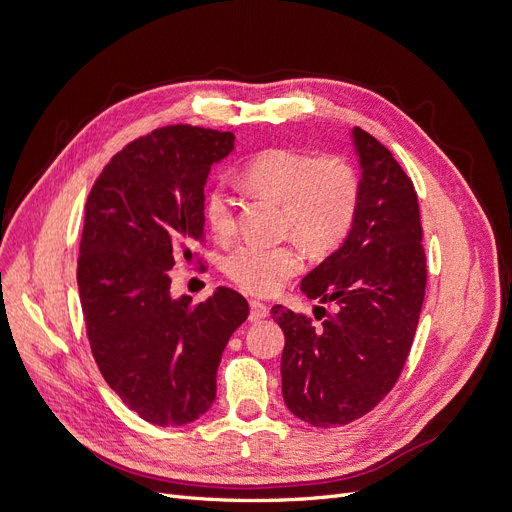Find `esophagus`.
Returning a JSON list of instances; mask_svg holds the SVG:
<instances>
[{
  "instance_id": "obj_1",
  "label": "esophagus",
  "mask_w": 512,
  "mask_h": 512,
  "mask_svg": "<svg viewBox=\"0 0 512 512\" xmlns=\"http://www.w3.org/2000/svg\"><path fill=\"white\" fill-rule=\"evenodd\" d=\"M269 316V307L260 301H250V320L260 322Z\"/></svg>"
}]
</instances>
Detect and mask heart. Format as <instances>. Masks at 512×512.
Instances as JSON below:
<instances>
[{
  "label": "heart",
  "mask_w": 512,
  "mask_h": 512,
  "mask_svg": "<svg viewBox=\"0 0 512 512\" xmlns=\"http://www.w3.org/2000/svg\"><path fill=\"white\" fill-rule=\"evenodd\" d=\"M243 183L254 194L282 203V226L309 252H327L342 243L359 209V179L339 156H314L301 149L260 151L243 168ZM205 220L215 239L228 241L237 230L235 198L224 185L205 196ZM303 265L294 243H243L224 260V271L239 288L258 297L280 290Z\"/></svg>",
  "instance_id": "heart-1"
}]
</instances>
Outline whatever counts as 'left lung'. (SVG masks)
<instances>
[{
  "label": "left lung",
  "instance_id": "left-lung-1",
  "mask_svg": "<svg viewBox=\"0 0 512 512\" xmlns=\"http://www.w3.org/2000/svg\"><path fill=\"white\" fill-rule=\"evenodd\" d=\"M359 209L344 245L303 277L309 299L337 305L320 327L273 305L286 346L282 393L314 427L348 425L391 393L410 354L425 299L427 260L412 179L393 153L361 128ZM324 307H316L317 314Z\"/></svg>",
  "mask_w": 512,
  "mask_h": 512
}]
</instances>
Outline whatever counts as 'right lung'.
Instances as JSON below:
<instances>
[{"label": "right lung", "mask_w": 512, "mask_h": 512, "mask_svg": "<svg viewBox=\"0 0 512 512\" xmlns=\"http://www.w3.org/2000/svg\"><path fill=\"white\" fill-rule=\"evenodd\" d=\"M235 134L164 126L111 158L85 203L76 282L91 354L106 384L147 423L188 425L205 414L230 335L250 314L220 286L173 299L175 260L205 239V183Z\"/></svg>", "instance_id": "1"}]
</instances>
